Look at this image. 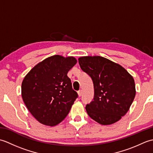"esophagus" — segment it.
<instances>
[{
  "label": "esophagus",
  "instance_id": "esophagus-1",
  "mask_svg": "<svg viewBox=\"0 0 153 153\" xmlns=\"http://www.w3.org/2000/svg\"><path fill=\"white\" fill-rule=\"evenodd\" d=\"M77 94H78V96L81 97L82 95V90H79L78 92H77Z\"/></svg>",
  "mask_w": 153,
  "mask_h": 153
}]
</instances>
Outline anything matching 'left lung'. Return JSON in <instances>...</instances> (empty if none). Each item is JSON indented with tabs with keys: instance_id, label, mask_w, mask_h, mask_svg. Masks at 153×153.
<instances>
[{
	"instance_id": "left-lung-1",
	"label": "left lung",
	"mask_w": 153,
	"mask_h": 153,
	"mask_svg": "<svg viewBox=\"0 0 153 153\" xmlns=\"http://www.w3.org/2000/svg\"><path fill=\"white\" fill-rule=\"evenodd\" d=\"M82 70L91 77L93 100L85 109L93 120L102 125L114 123L128 112L136 91L134 79L120 64L100 56L79 58Z\"/></svg>"
}]
</instances>
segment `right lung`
Wrapping results in <instances>:
<instances>
[{"label": "right lung", "instance_id": "add662e5", "mask_svg": "<svg viewBox=\"0 0 153 153\" xmlns=\"http://www.w3.org/2000/svg\"><path fill=\"white\" fill-rule=\"evenodd\" d=\"M77 63L74 56L54 55L40 62L25 76L22 97L39 122L54 126L69 113L77 97L68 72Z\"/></svg>", "mask_w": 153, "mask_h": 153}]
</instances>
